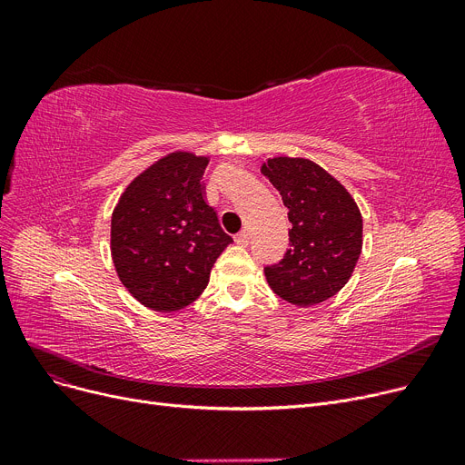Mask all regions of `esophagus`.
<instances>
[{"label": "esophagus", "instance_id": "1", "mask_svg": "<svg viewBox=\"0 0 465 465\" xmlns=\"http://www.w3.org/2000/svg\"><path fill=\"white\" fill-rule=\"evenodd\" d=\"M249 241H251V235H249L247 230H242V232L237 233V237H235V242H237V245H241V247H247Z\"/></svg>", "mask_w": 465, "mask_h": 465}]
</instances>
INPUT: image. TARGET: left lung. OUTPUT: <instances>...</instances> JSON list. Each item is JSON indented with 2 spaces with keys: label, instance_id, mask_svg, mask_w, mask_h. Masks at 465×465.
I'll list each match as a JSON object with an SVG mask.
<instances>
[{
  "label": "left lung",
  "instance_id": "obj_1",
  "mask_svg": "<svg viewBox=\"0 0 465 465\" xmlns=\"http://www.w3.org/2000/svg\"><path fill=\"white\" fill-rule=\"evenodd\" d=\"M262 175L279 190L288 209L290 249L263 273L275 294L298 307L335 296L361 252V214L347 188L307 158L277 156Z\"/></svg>",
  "mask_w": 465,
  "mask_h": 465
}]
</instances>
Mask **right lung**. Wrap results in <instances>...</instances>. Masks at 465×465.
<instances>
[{
    "label": "right lung",
    "instance_id": "obj_1",
    "mask_svg": "<svg viewBox=\"0 0 465 465\" xmlns=\"http://www.w3.org/2000/svg\"><path fill=\"white\" fill-rule=\"evenodd\" d=\"M207 156L171 153L137 175L113 211L111 256L130 294L153 311L190 305L233 242L205 202Z\"/></svg>",
    "mask_w": 465,
    "mask_h": 465
}]
</instances>
